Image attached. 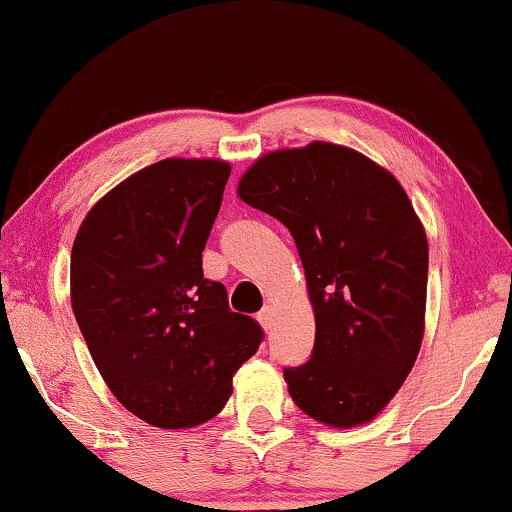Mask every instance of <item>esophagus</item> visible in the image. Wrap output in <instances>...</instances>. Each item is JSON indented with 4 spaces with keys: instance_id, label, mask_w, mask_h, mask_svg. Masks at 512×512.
Returning a JSON list of instances; mask_svg holds the SVG:
<instances>
[{
    "instance_id": "obj_1",
    "label": "esophagus",
    "mask_w": 512,
    "mask_h": 512,
    "mask_svg": "<svg viewBox=\"0 0 512 512\" xmlns=\"http://www.w3.org/2000/svg\"><path fill=\"white\" fill-rule=\"evenodd\" d=\"M258 323H261V327L263 330H270V327H273V311H270V308H263L261 313H258Z\"/></svg>"
}]
</instances>
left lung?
<instances>
[{"mask_svg":"<svg viewBox=\"0 0 512 512\" xmlns=\"http://www.w3.org/2000/svg\"><path fill=\"white\" fill-rule=\"evenodd\" d=\"M244 204L294 237L315 315L311 361L289 394L330 427L365 425L401 389L425 334L427 237L399 180L330 142L270 151L242 175Z\"/></svg>","mask_w":512,"mask_h":512,"instance_id":"obj_1","label":"left lung"}]
</instances>
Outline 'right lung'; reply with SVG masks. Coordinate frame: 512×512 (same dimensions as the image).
Masks as SVG:
<instances>
[{
    "label": "right lung",
    "mask_w": 512,
    "mask_h": 512,
    "mask_svg": "<svg viewBox=\"0 0 512 512\" xmlns=\"http://www.w3.org/2000/svg\"><path fill=\"white\" fill-rule=\"evenodd\" d=\"M230 163L163 159L104 194L71 251V304L92 361L132 415L163 430L211 420L263 342L201 251Z\"/></svg>",
    "instance_id": "obj_1"
}]
</instances>
